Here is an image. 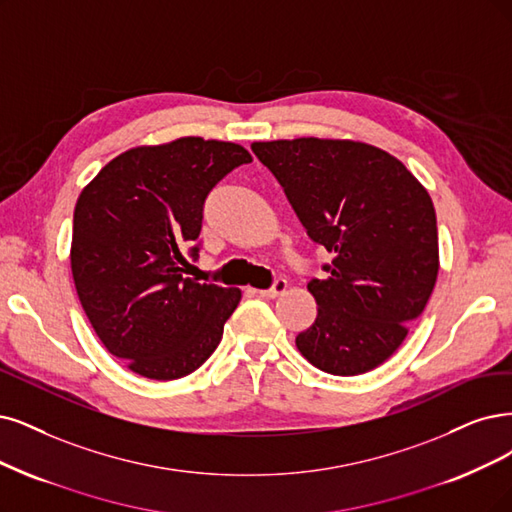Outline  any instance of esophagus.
I'll use <instances>...</instances> for the list:
<instances>
[{
    "label": "esophagus",
    "instance_id": "34e87169",
    "mask_svg": "<svg viewBox=\"0 0 512 512\" xmlns=\"http://www.w3.org/2000/svg\"><path fill=\"white\" fill-rule=\"evenodd\" d=\"M285 291H287V280H285V278H276L274 285H272L270 289H261V291H257V293H259V297L274 299V297L282 295Z\"/></svg>",
    "mask_w": 512,
    "mask_h": 512
}]
</instances>
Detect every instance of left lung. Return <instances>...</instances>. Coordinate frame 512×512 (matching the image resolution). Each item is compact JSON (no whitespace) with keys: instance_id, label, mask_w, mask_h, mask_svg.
<instances>
[{"instance_id":"left-lung-1","label":"left lung","mask_w":512,"mask_h":512,"mask_svg":"<svg viewBox=\"0 0 512 512\" xmlns=\"http://www.w3.org/2000/svg\"><path fill=\"white\" fill-rule=\"evenodd\" d=\"M285 189L310 240L333 261L312 278L318 314L295 337L320 371L358 375L403 344L439 274L434 206L422 183L386 151L356 141L253 143Z\"/></svg>"}]
</instances>
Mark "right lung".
I'll list each match as a JSON object with an SVG mask.
<instances>
[{
	"label": "right lung",
	"instance_id": "right-lung-1",
	"mask_svg": "<svg viewBox=\"0 0 512 512\" xmlns=\"http://www.w3.org/2000/svg\"><path fill=\"white\" fill-rule=\"evenodd\" d=\"M236 143L185 137L113 158L78 198L71 272L103 346L147 380H179L221 342L240 291L183 278L200 253L204 202L234 168Z\"/></svg>",
	"mask_w": 512,
	"mask_h": 512
}]
</instances>
